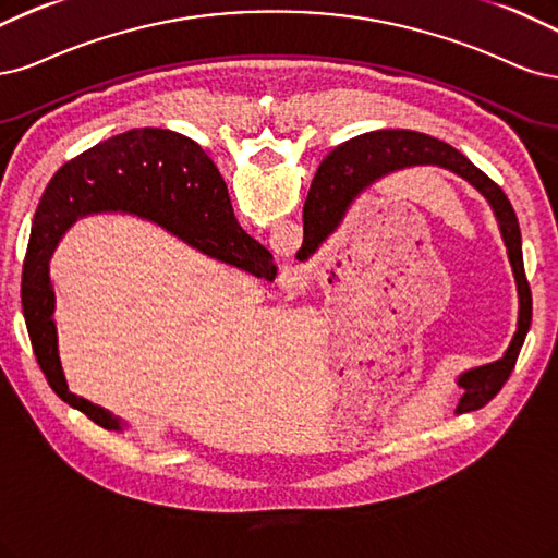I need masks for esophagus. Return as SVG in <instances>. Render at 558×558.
<instances>
[{"label":"esophagus","mask_w":558,"mask_h":558,"mask_svg":"<svg viewBox=\"0 0 558 558\" xmlns=\"http://www.w3.org/2000/svg\"><path fill=\"white\" fill-rule=\"evenodd\" d=\"M303 284H305V278L301 271H296V268L287 271L282 278V287H287V290H303Z\"/></svg>","instance_id":"1"}]
</instances>
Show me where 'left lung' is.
<instances>
[{"label":"left lung","instance_id":"left-lung-1","mask_svg":"<svg viewBox=\"0 0 558 558\" xmlns=\"http://www.w3.org/2000/svg\"><path fill=\"white\" fill-rule=\"evenodd\" d=\"M415 165H436L454 171L487 196L500 225L502 241L508 245V257L517 280L519 325L508 352L498 362L473 368L459 377L463 397L457 410L471 412L487 405L500 391V387L508 383V377L517 364L519 350L524 345V338L529 333L533 313L531 290L524 274V255H521L519 220L506 192L487 173H482L469 157L461 155L449 143L426 134L405 130H380L350 138L340 143L336 150H331L317 169L313 181L317 190V202L313 210H303V245L296 257L305 259L315 253L317 245L327 239V233H331L338 220L343 218V210L350 206L352 196L375 183L377 178Z\"/></svg>","mask_w":558,"mask_h":558}]
</instances>
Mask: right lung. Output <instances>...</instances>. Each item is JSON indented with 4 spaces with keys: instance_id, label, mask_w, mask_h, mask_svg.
Segmentation results:
<instances>
[{
    "instance_id": "add662e5",
    "label": "right lung",
    "mask_w": 558,
    "mask_h": 558,
    "mask_svg": "<svg viewBox=\"0 0 558 558\" xmlns=\"http://www.w3.org/2000/svg\"><path fill=\"white\" fill-rule=\"evenodd\" d=\"M124 210L169 229L202 253L255 278L276 280L274 255L233 218L220 171L199 143L169 130H130L97 143L50 178L34 213L23 264V315L50 389L101 428L120 430L111 412L69 393L58 356L56 294L48 262L62 233L87 213Z\"/></svg>"
}]
</instances>
